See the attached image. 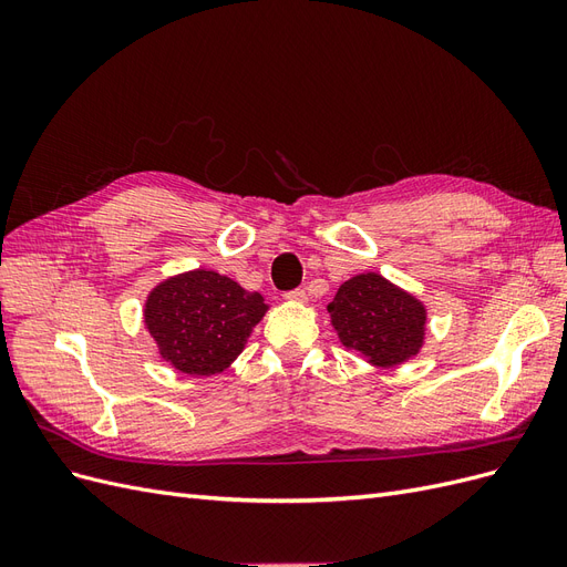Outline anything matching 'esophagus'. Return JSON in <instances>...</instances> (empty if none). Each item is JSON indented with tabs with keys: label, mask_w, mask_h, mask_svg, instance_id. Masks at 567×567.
<instances>
[{
	"label": "esophagus",
	"mask_w": 567,
	"mask_h": 567,
	"mask_svg": "<svg viewBox=\"0 0 567 567\" xmlns=\"http://www.w3.org/2000/svg\"><path fill=\"white\" fill-rule=\"evenodd\" d=\"M286 300H290V302H305V300H307V290H305V288L288 290V293H286Z\"/></svg>",
	"instance_id": "1"
}]
</instances>
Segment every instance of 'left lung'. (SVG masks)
<instances>
[{"label":"left lung","mask_w":567,"mask_h":567,"mask_svg":"<svg viewBox=\"0 0 567 567\" xmlns=\"http://www.w3.org/2000/svg\"><path fill=\"white\" fill-rule=\"evenodd\" d=\"M329 315L342 346L373 367H398L423 346L425 307L375 271L342 284Z\"/></svg>","instance_id":"obj_1"}]
</instances>
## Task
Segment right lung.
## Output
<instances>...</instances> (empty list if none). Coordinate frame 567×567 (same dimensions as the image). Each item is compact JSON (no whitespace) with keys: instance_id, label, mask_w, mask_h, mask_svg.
I'll use <instances>...</instances> for the list:
<instances>
[{"instance_id":"right-lung-1","label":"right lung","mask_w":567,"mask_h":567,"mask_svg":"<svg viewBox=\"0 0 567 567\" xmlns=\"http://www.w3.org/2000/svg\"><path fill=\"white\" fill-rule=\"evenodd\" d=\"M267 305L229 277L196 269L148 293L144 321L165 362L188 375L225 371L241 354Z\"/></svg>"}]
</instances>
